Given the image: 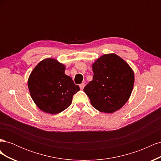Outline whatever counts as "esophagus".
I'll return each mask as SVG.
<instances>
[{"label": "esophagus", "instance_id": "1", "mask_svg": "<svg viewBox=\"0 0 161 161\" xmlns=\"http://www.w3.org/2000/svg\"><path fill=\"white\" fill-rule=\"evenodd\" d=\"M85 83H82V84H80V89L81 90H82L84 89V87H85Z\"/></svg>", "mask_w": 161, "mask_h": 161}]
</instances>
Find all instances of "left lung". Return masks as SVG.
<instances>
[{"mask_svg": "<svg viewBox=\"0 0 161 161\" xmlns=\"http://www.w3.org/2000/svg\"><path fill=\"white\" fill-rule=\"evenodd\" d=\"M93 79L84 88L92 106L112 114L126 103L133 90L134 74L130 65L115 53L100 56L92 64Z\"/></svg>", "mask_w": 161, "mask_h": 161, "instance_id": "1", "label": "left lung"}]
</instances>
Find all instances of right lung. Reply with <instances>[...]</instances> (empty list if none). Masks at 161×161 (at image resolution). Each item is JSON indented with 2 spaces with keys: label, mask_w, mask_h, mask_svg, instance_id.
Here are the masks:
<instances>
[{
  "label": "right lung",
  "mask_w": 161,
  "mask_h": 161,
  "mask_svg": "<svg viewBox=\"0 0 161 161\" xmlns=\"http://www.w3.org/2000/svg\"><path fill=\"white\" fill-rule=\"evenodd\" d=\"M66 66L54 58L42 60L28 79V88L34 103L46 114H58L72 103L80 90L72 78L65 75Z\"/></svg>",
  "instance_id": "right-lung-1"
}]
</instances>
